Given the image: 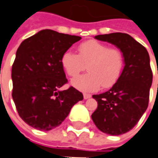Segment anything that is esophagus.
Segmentation results:
<instances>
[{"label":"esophagus","instance_id":"obj_1","mask_svg":"<svg viewBox=\"0 0 158 158\" xmlns=\"http://www.w3.org/2000/svg\"><path fill=\"white\" fill-rule=\"evenodd\" d=\"M90 97H91V95H90V94H88V93L83 94V98H84L85 99H88V98H89Z\"/></svg>","mask_w":158,"mask_h":158}]
</instances>
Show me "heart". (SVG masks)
Instances as JSON below:
<instances>
[{"label":"heart","mask_w":158,"mask_h":158,"mask_svg":"<svg viewBox=\"0 0 158 158\" xmlns=\"http://www.w3.org/2000/svg\"><path fill=\"white\" fill-rule=\"evenodd\" d=\"M78 55L68 50L61 57V66L71 78L78 76L87 69L89 73L71 81L78 89L96 91L101 87L111 88L120 78L124 67V55L119 49L89 40L80 43Z\"/></svg>","instance_id":"obj_1"}]
</instances>
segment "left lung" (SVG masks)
<instances>
[{
  "label": "left lung",
  "instance_id": "8db88e82",
  "mask_svg": "<svg viewBox=\"0 0 158 158\" xmlns=\"http://www.w3.org/2000/svg\"><path fill=\"white\" fill-rule=\"evenodd\" d=\"M120 49L125 60L120 78L104 93L93 95L98 108L91 115L97 127L108 135L118 136L131 130L148 106L153 79L149 55L146 48L127 33L98 35Z\"/></svg>",
  "mask_w": 158,
  "mask_h": 158
}]
</instances>
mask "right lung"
<instances>
[{"mask_svg":"<svg viewBox=\"0 0 158 158\" xmlns=\"http://www.w3.org/2000/svg\"><path fill=\"white\" fill-rule=\"evenodd\" d=\"M81 37L43 30L24 40L11 69L12 98L29 126L48 131L60 126L83 95L68 83L61 57Z\"/></svg>","mask_w":158,"mask_h":158,"instance_id":"add662e5","label":"right lung"}]
</instances>
